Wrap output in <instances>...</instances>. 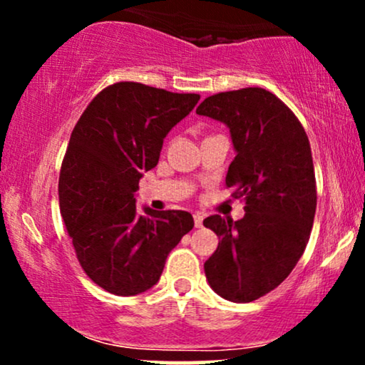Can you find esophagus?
I'll list each match as a JSON object with an SVG mask.
<instances>
[{
    "instance_id": "34e87169",
    "label": "esophagus",
    "mask_w": 365,
    "mask_h": 365,
    "mask_svg": "<svg viewBox=\"0 0 365 365\" xmlns=\"http://www.w3.org/2000/svg\"><path fill=\"white\" fill-rule=\"evenodd\" d=\"M202 221H204L202 212H195V215H194V223H195L197 228H200V226H202Z\"/></svg>"
}]
</instances>
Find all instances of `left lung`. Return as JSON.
<instances>
[{"label": "left lung", "mask_w": 365, "mask_h": 365, "mask_svg": "<svg viewBox=\"0 0 365 365\" xmlns=\"http://www.w3.org/2000/svg\"><path fill=\"white\" fill-rule=\"evenodd\" d=\"M195 113L230 128L237 156L225 182L245 202L242 220H204L220 237L206 278L223 299L252 302L287 279L311 237L317 190L309 137L295 113L261 87L217 92Z\"/></svg>", "instance_id": "1"}]
</instances>
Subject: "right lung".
I'll return each instance as SVG.
<instances>
[{"mask_svg": "<svg viewBox=\"0 0 365 365\" xmlns=\"http://www.w3.org/2000/svg\"><path fill=\"white\" fill-rule=\"evenodd\" d=\"M199 99L116 82L75 125L58 182L60 211L83 273L106 292L149 290L171 249L194 228L187 211L139 212L133 194L142 173L158 165L166 133Z\"/></svg>", "mask_w": 365, "mask_h": 365, "instance_id": "right-lung-1", "label": "right lung"}]
</instances>
